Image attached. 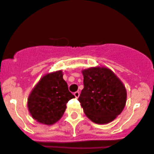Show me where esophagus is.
Listing matches in <instances>:
<instances>
[{"label": "esophagus", "instance_id": "34e87169", "mask_svg": "<svg viewBox=\"0 0 154 154\" xmlns=\"http://www.w3.org/2000/svg\"><path fill=\"white\" fill-rule=\"evenodd\" d=\"M74 96H75V98H78L79 96H80V92H78V91H77V92H75L74 93Z\"/></svg>", "mask_w": 154, "mask_h": 154}]
</instances>
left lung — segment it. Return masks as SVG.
Masks as SVG:
<instances>
[{"instance_id":"1","label":"left lung","mask_w":154,"mask_h":154,"mask_svg":"<svg viewBox=\"0 0 154 154\" xmlns=\"http://www.w3.org/2000/svg\"><path fill=\"white\" fill-rule=\"evenodd\" d=\"M82 73L84 88L78 100L85 114L98 124L113 121L126 105L124 85L107 68H91Z\"/></svg>"}]
</instances>
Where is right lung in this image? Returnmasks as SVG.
Segmentation results:
<instances>
[{
  "label": "right lung",
  "instance_id": "add662e5",
  "mask_svg": "<svg viewBox=\"0 0 154 154\" xmlns=\"http://www.w3.org/2000/svg\"><path fill=\"white\" fill-rule=\"evenodd\" d=\"M62 77V71L47 74L31 91L28 107L31 117L37 122L54 124L65 113L68 101L74 98Z\"/></svg>",
  "mask_w": 154,
  "mask_h": 154
}]
</instances>
